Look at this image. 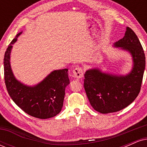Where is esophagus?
Here are the masks:
<instances>
[{"label":"esophagus","instance_id":"34e87169","mask_svg":"<svg viewBox=\"0 0 147 147\" xmlns=\"http://www.w3.org/2000/svg\"><path fill=\"white\" fill-rule=\"evenodd\" d=\"M73 74V77L77 79H82L84 77V72L83 69L81 67H77L73 70L72 71Z\"/></svg>","mask_w":147,"mask_h":147}]
</instances>
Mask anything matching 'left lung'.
Here are the masks:
<instances>
[{"label": "left lung", "mask_w": 147, "mask_h": 147, "mask_svg": "<svg viewBox=\"0 0 147 147\" xmlns=\"http://www.w3.org/2000/svg\"><path fill=\"white\" fill-rule=\"evenodd\" d=\"M115 47L131 53L133 66L126 75L102 72L98 68L88 70L84 86L90 105L101 113H110L127 107L140 91L145 69V55L137 35L127 27L125 35Z\"/></svg>", "instance_id": "8db88e82"}]
</instances>
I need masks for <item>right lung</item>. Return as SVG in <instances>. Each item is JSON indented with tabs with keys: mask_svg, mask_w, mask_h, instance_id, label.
I'll return each mask as SVG.
<instances>
[{
	"mask_svg": "<svg viewBox=\"0 0 147 147\" xmlns=\"http://www.w3.org/2000/svg\"><path fill=\"white\" fill-rule=\"evenodd\" d=\"M22 33L17 34L7 48L4 57V78L8 93L15 104L24 112L39 119L53 117L61 111L65 87L70 84L68 70H54L34 86H28L15 78L11 65L12 45Z\"/></svg>",
	"mask_w": 147,
	"mask_h": 147,
	"instance_id": "obj_1",
	"label": "right lung"
}]
</instances>
